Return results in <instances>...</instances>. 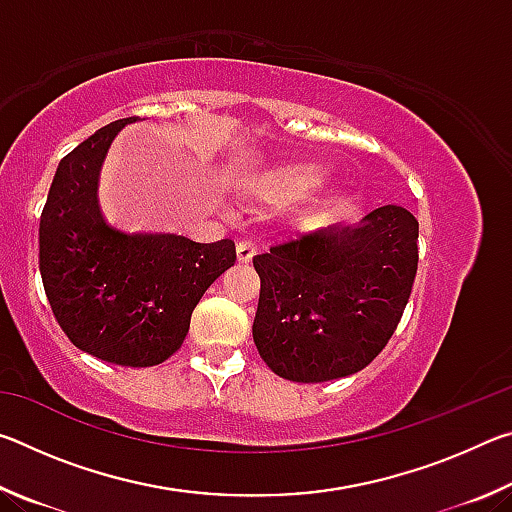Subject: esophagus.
I'll return each mask as SVG.
<instances>
[{"mask_svg":"<svg viewBox=\"0 0 512 512\" xmlns=\"http://www.w3.org/2000/svg\"><path fill=\"white\" fill-rule=\"evenodd\" d=\"M255 255H257V246H255V241H250V239L239 241V244H237V257H239V262H241V264H248L250 259H253Z\"/></svg>","mask_w":512,"mask_h":512,"instance_id":"34e87169","label":"esophagus"}]
</instances>
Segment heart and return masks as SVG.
<instances>
[{
  "mask_svg": "<svg viewBox=\"0 0 512 512\" xmlns=\"http://www.w3.org/2000/svg\"><path fill=\"white\" fill-rule=\"evenodd\" d=\"M327 171L318 164L300 162L280 169L271 180V192L280 198H305L325 185Z\"/></svg>",
  "mask_w": 512,
  "mask_h": 512,
  "instance_id": "1",
  "label": "heart"
}]
</instances>
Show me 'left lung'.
<instances>
[{
	"instance_id": "8db88e82",
	"label": "left lung",
	"mask_w": 512,
	"mask_h": 512,
	"mask_svg": "<svg viewBox=\"0 0 512 512\" xmlns=\"http://www.w3.org/2000/svg\"><path fill=\"white\" fill-rule=\"evenodd\" d=\"M418 221L400 205L357 228H325L253 257L262 282L253 339L291 381H329L368 366L391 341L418 271Z\"/></svg>"
}]
</instances>
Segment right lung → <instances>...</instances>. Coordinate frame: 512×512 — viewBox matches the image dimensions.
Wrapping results in <instances>:
<instances>
[{
  "instance_id": "1",
  "label": "right lung",
  "mask_w": 512,
  "mask_h": 512,
  "mask_svg": "<svg viewBox=\"0 0 512 512\" xmlns=\"http://www.w3.org/2000/svg\"><path fill=\"white\" fill-rule=\"evenodd\" d=\"M99 128L60 160L40 216V275L67 339L117 366L167 361L207 287L235 264V241L131 235L103 219L101 162L121 126Z\"/></svg>"
}]
</instances>
